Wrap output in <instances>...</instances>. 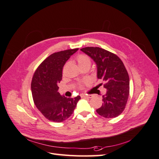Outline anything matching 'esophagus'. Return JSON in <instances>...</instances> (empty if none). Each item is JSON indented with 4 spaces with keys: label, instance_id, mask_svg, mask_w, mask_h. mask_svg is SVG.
Listing matches in <instances>:
<instances>
[{
    "label": "esophagus",
    "instance_id": "1",
    "mask_svg": "<svg viewBox=\"0 0 159 159\" xmlns=\"http://www.w3.org/2000/svg\"><path fill=\"white\" fill-rule=\"evenodd\" d=\"M81 98H91L93 97L92 95H81Z\"/></svg>",
    "mask_w": 159,
    "mask_h": 159
}]
</instances>
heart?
I'll use <instances>...</instances> for the list:
<instances>
[{"mask_svg":"<svg viewBox=\"0 0 159 159\" xmlns=\"http://www.w3.org/2000/svg\"><path fill=\"white\" fill-rule=\"evenodd\" d=\"M77 61H78V65L80 67H83L85 66H89L91 65V59L87 55L85 54H80L77 57ZM80 88H82L83 85L81 84L80 85Z\"/></svg>","mask_w":159,"mask_h":159,"instance_id":"obj_1","label":"heart"}]
</instances>
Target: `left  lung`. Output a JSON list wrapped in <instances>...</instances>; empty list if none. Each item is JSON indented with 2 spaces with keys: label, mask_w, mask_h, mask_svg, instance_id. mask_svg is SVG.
<instances>
[{
  "label": "left lung",
  "mask_w": 159,
  "mask_h": 159,
  "mask_svg": "<svg viewBox=\"0 0 159 159\" xmlns=\"http://www.w3.org/2000/svg\"><path fill=\"white\" fill-rule=\"evenodd\" d=\"M81 50L95 62L98 78L104 81L107 89L102 96V107L96 111L105 118L119 116L125 108L129 95V77L123 61L116 54L99 47H85Z\"/></svg>",
  "instance_id": "8db88e82"
}]
</instances>
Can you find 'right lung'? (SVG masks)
Wrapping results in <instances>:
<instances>
[{"mask_svg": "<svg viewBox=\"0 0 159 159\" xmlns=\"http://www.w3.org/2000/svg\"><path fill=\"white\" fill-rule=\"evenodd\" d=\"M78 48L55 52L43 61L34 74L31 89L37 109L50 121L60 123L69 118L81 99L61 96L57 86L62 78V70L70 56Z\"/></svg>", "mask_w": 159, "mask_h": 159, "instance_id": "obj_1", "label": "right lung"}]
</instances>
